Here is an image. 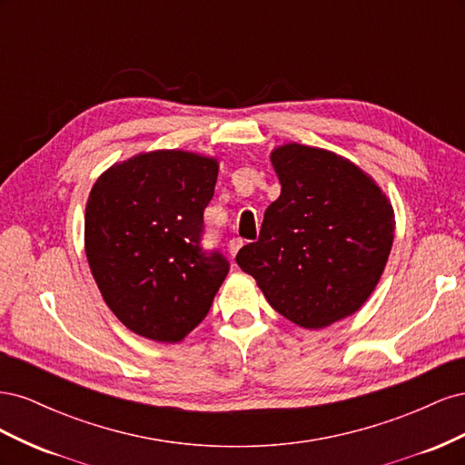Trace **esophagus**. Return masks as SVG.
I'll use <instances>...</instances> for the list:
<instances>
[{
    "mask_svg": "<svg viewBox=\"0 0 465 465\" xmlns=\"http://www.w3.org/2000/svg\"><path fill=\"white\" fill-rule=\"evenodd\" d=\"M241 246H242L241 238H231V241H229V254H231V258L236 256V252L241 250Z\"/></svg>",
    "mask_w": 465,
    "mask_h": 465,
    "instance_id": "obj_1",
    "label": "esophagus"
}]
</instances>
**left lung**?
Segmentation results:
<instances>
[{
	"mask_svg": "<svg viewBox=\"0 0 465 465\" xmlns=\"http://www.w3.org/2000/svg\"><path fill=\"white\" fill-rule=\"evenodd\" d=\"M217 171L215 159L153 151L94 182L87 260L104 302L128 330L176 343L207 316L231 267L219 250L202 246Z\"/></svg>",
	"mask_w": 465,
	"mask_h": 465,
	"instance_id": "1",
	"label": "left lung"
}]
</instances>
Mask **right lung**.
<instances>
[{
  "label": "right lung",
  "mask_w": 465,
  "mask_h": 465,
  "mask_svg": "<svg viewBox=\"0 0 465 465\" xmlns=\"http://www.w3.org/2000/svg\"><path fill=\"white\" fill-rule=\"evenodd\" d=\"M281 195L236 263L275 311L308 330L347 318L374 291L393 242V209L371 176L335 153H272Z\"/></svg>",
  "instance_id": "add662e5"
}]
</instances>
